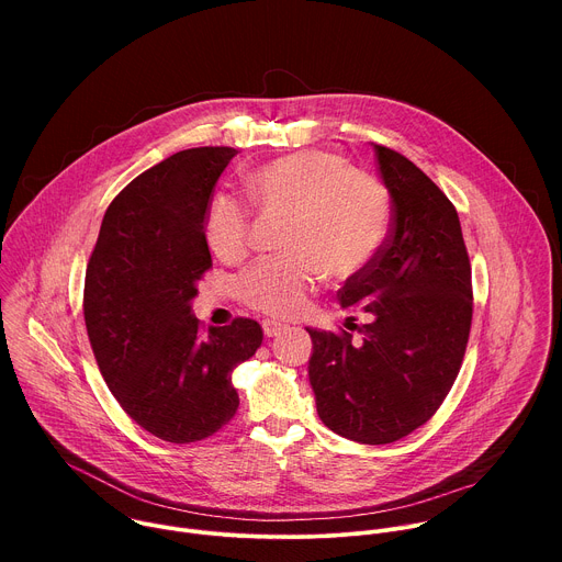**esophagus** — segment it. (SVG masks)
<instances>
[{
    "label": "esophagus",
    "mask_w": 562,
    "mask_h": 562,
    "mask_svg": "<svg viewBox=\"0 0 562 562\" xmlns=\"http://www.w3.org/2000/svg\"><path fill=\"white\" fill-rule=\"evenodd\" d=\"M282 329H284V325H282V323H276V319H262V331H265V336H267V338L278 336Z\"/></svg>",
    "instance_id": "esophagus-1"
}]
</instances>
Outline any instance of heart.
<instances>
[{
  "mask_svg": "<svg viewBox=\"0 0 562 562\" xmlns=\"http://www.w3.org/2000/svg\"><path fill=\"white\" fill-rule=\"evenodd\" d=\"M245 189L258 211L284 215L278 239L284 254L258 262L239 280L243 300L273 317L297 315L327 276L336 282L362 276L389 239L384 187L336 153L276 159L249 173ZM251 233V215L237 200L215 195L209 202L204 237L217 258L243 260Z\"/></svg>",
  "mask_w": 562,
  "mask_h": 562,
  "instance_id": "heart-1",
  "label": "heart"
}]
</instances>
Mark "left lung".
I'll return each mask as SVG.
<instances>
[{"label": "left lung", "instance_id": "1", "mask_svg": "<svg viewBox=\"0 0 562 562\" xmlns=\"http://www.w3.org/2000/svg\"><path fill=\"white\" fill-rule=\"evenodd\" d=\"M373 150L391 195L389 239L338 293L353 313L347 329L306 331L319 420L349 440L386 445L423 427L453 386L473 293L456 206L412 159L380 144ZM356 312L367 326L355 325Z\"/></svg>", "mask_w": 562, "mask_h": 562}]
</instances>
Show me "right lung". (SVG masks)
Masks as SVG:
<instances>
[{"instance_id":"1","label":"right lung","mask_w":562,"mask_h":562,"mask_svg":"<svg viewBox=\"0 0 562 562\" xmlns=\"http://www.w3.org/2000/svg\"><path fill=\"white\" fill-rule=\"evenodd\" d=\"M237 150L187 148L139 173L109 204L85 280V323L120 407L159 440L220 431L239 397L233 369L262 345L256 319L202 334L191 311L211 267L204 215Z\"/></svg>"}]
</instances>
